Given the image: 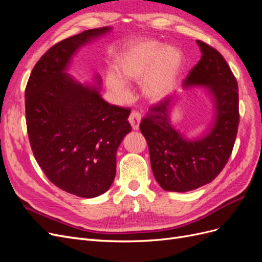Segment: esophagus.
Instances as JSON below:
<instances>
[{"label": "esophagus", "instance_id": "1", "mask_svg": "<svg viewBox=\"0 0 262 262\" xmlns=\"http://www.w3.org/2000/svg\"><path fill=\"white\" fill-rule=\"evenodd\" d=\"M129 122L132 125L133 130H139L140 122H141V114L134 110V112H132L129 116Z\"/></svg>", "mask_w": 262, "mask_h": 262}]
</instances>
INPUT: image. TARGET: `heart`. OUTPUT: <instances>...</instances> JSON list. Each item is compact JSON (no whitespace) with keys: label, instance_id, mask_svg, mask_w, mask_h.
<instances>
[{"label":"heart","instance_id":"1","mask_svg":"<svg viewBox=\"0 0 262 262\" xmlns=\"http://www.w3.org/2000/svg\"><path fill=\"white\" fill-rule=\"evenodd\" d=\"M182 69V54L172 47L154 40L129 46L116 61V71L106 75L108 89L119 99L129 95L125 82H139L149 100H161L175 89Z\"/></svg>","mask_w":262,"mask_h":262}]
</instances>
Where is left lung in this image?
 <instances>
[{"label":"left lung","instance_id":"8db88e82","mask_svg":"<svg viewBox=\"0 0 262 262\" xmlns=\"http://www.w3.org/2000/svg\"><path fill=\"white\" fill-rule=\"evenodd\" d=\"M196 43L201 60L182 86H203L211 94L215 105L212 128L196 140H187L173 129L169 110L175 95L148 108L140 123L154 177L167 191H190L215 179L232 154L238 129V86L232 70L216 49L201 40Z\"/></svg>","mask_w":262,"mask_h":262}]
</instances>
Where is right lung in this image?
<instances>
[{"label": "right lung", "instance_id": "1", "mask_svg": "<svg viewBox=\"0 0 262 262\" xmlns=\"http://www.w3.org/2000/svg\"><path fill=\"white\" fill-rule=\"evenodd\" d=\"M85 30L52 46L36 63L25 90L26 124L31 149L52 184L82 198L105 193L116 176V154L131 131V110L110 105L96 85L67 73L73 54L109 31Z\"/></svg>", "mask_w": 262, "mask_h": 262}]
</instances>
